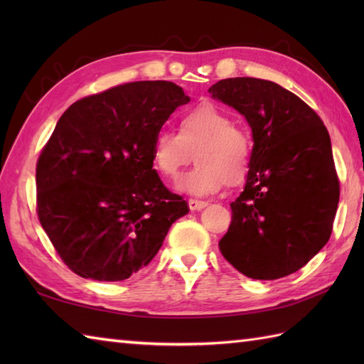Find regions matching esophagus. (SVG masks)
Instances as JSON below:
<instances>
[{"label": "esophagus", "mask_w": 364, "mask_h": 364, "mask_svg": "<svg viewBox=\"0 0 364 364\" xmlns=\"http://www.w3.org/2000/svg\"><path fill=\"white\" fill-rule=\"evenodd\" d=\"M188 203H189L191 211H200V210H203L205 206H208L206 202H202V200H194V198H191Z\"/></svg>", "instance_id": "34e87169"}]
</instances>
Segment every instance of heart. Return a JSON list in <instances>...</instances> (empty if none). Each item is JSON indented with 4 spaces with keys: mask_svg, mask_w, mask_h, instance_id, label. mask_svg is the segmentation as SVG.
<instances>
[{
    "mask_svg": "<svg viewBox=\"0 0 364 364\" xmlns=\"http://www.w3.org/2000/svg\"><path fill=\"white\" fill-rule=\"evenodd\" d=\"M196 168L184 175L178 189L196 197L215 194L223 184H242L252 168L253 144L249 133L214 103H202L184 112L178 133L161 129L154 136L153 162L158 172L175 180L194 158Z\"/></svg>",
    "mask_w": 364,
    "mask_h": 364,
    "instance_id": "1",
    "label": "heart"
}]
</instances>
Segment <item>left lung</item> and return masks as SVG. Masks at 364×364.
I'll return each instance as SVG.
<instances>
[{
    "mask_svg": "<svg viewBox=\"0 0 364 364\" xmlns=\"http://www.w3.org/2000/svg\"><path fill=\"white\" fill-rule=\"evenodd\" d=\"M210 94L235 107L253 134L252 168L219 249L255 280L297 272L330 239L339 180L328 131L304 100L258 78L220 80Z\"/></svg>",
    "mask_w": 364,
    "mask_h": 364,
    "instance_id": "1",
    "label": "left lung"
}]
</instances>
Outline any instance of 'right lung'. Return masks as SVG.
Segmentation results:
<instances>
[{
  "mask_svg": "<svg viewBox=\"0 0 364 364\" xmlns=\"http://www.w3.org/2000/svg\"><path fill=\"white\" fill-rule=\"evenodd\" d=\"M189 100L170 81H134L84 97L60 115L37 161V215L75 274L127 280L188 214L186 200L153 168V144Z\"/></svg>",
  "mask_w": 364,
  "mask_h": 364,
  "instance_id": "1",
  "label": "right lung"
}]
</instances>
